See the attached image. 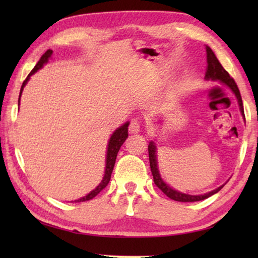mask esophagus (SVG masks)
<instances>
[{
  "mask_svg": "<svg viewBox=\"0 0 258 258\" xmlns=\"http://www.w3.org/2000/svg\"><path fill=\"white\" fill-rule=\"evenodd\" d=\"M140 128H141V123H140L138 119H133L132 121H131L130 127H128L130 133H134V134L139 133Z\"/></svg>",
  "mask_w": 258,
  "mask_h": 258,
  "instance_id": "esophagus-1",
  "label": "esophagus"
}]
</instances>
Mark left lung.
<instances>
[{"label":"left lung","mask_w":258,"mask_h":258,"mask_svg":"<svg viewBox=\"0 0 258 258\" xmlns=\"http://www.w3.org/2000/svg\"><path fill=\"white\" fill-rule=\"evenodd\" d=\"M206 53H207V68H206V73H205V78H206L207 81H209V80L218 81L220 83H222V84L228 86L229 89L234 93L235 98H237L240 111H241V115L244 117L242 99H241V95H240L239 89H238L237 84H235L234 80L232 77H230L229 73L226 72L223 67H222V64L220 63V61L217 60L215 53H214L213 50L209 46H206ZM156 150H157V148H156L155 142L151 141L149 143V146H148L151 173H152V176H154L155 184L158 186L159 189L163 191L168 198L175 200V202H182V203L199 202V200H204L208 197H211V196H213V195H215L216 192H218L222 189V187H223V185H221L215 190L207 192V194H204V195H199V196L186 195V194H182V192H180V191L174 190L173 187H171L168 184H166L163 178H161V176H160L159 171H158V165H157L158 161H157Z\"/></svg>","instance_id":"obj_1"}]
</instances>
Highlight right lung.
<instances>
[{
  "label": "right lung",
  "mask_w": 258,
  "mask_h": 258,
  "mask_svg": "<svg viewBox=\"0 0 258 258\" xmlns=\"http://www.w3.org/2000/svg\"><path fill=\"white\" fill-rule=\"evenodd\" d=\"M52 53H53V51L52 50H47L44 54L41 56V59L38 60V62L36 63V66L33 68V71L29 73V75L27 76V78L24 81L23 85H21V89H20V94H19V99H18V106L20 103V97H21V93H23V90L25 85L27 84V82L29 81L30 76L33 75V74L36 73L38 69H41L43 66H44L45 63H47V61L51 58ZM128 125L130 123H125L124 125H121L120 127L117 128L115 132L112 133V135L110 137V140H109L108 142V148H107V156H106V171H104V176L102 178V181L100 184L95 187L94 190H92L90 192L89 195H86L85 197H82L80 199L75 200V203H82V202H86V200H90L94 198L95 196H97L99 192H101L104 187L107 186V184L110 181V177H111V173H112V169H113V166H115L116 163V157L117 154H118V151L120 149V147L123 143L125 142V140L127 139L128 137Z\"/></svg>",
  "instance_id": "1"
}]
</instances>
